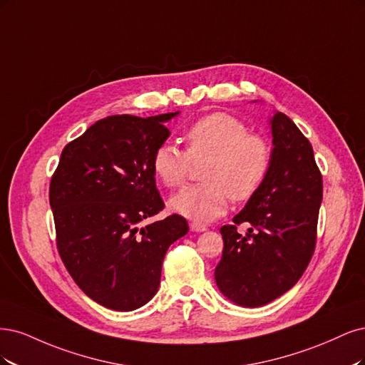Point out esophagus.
Segmentation results:
<instances>
[{
  "label": "esophagus",
  "mask_w": 365,
  "mask_h": 365,
  "mask_svg": "<svg viewBox=\"0 0 365 365\" xmlns=\"http://www.w3.org/2000/svg\"><path fill=\"white\" fill-rule=\"evenodd\" d=\"M190 229H191L192 232H205V230H206V226L200 225V222H191Z\"/></svg>",
  "instance_id": "esophagus-1"
}]
</instances>
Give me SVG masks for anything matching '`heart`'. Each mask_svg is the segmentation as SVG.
<instances>
[{
    "instance_id": "1",
    "label": "heart",
    "mask_w": 365,
    "mask_h": 365,
    "mask_svg": "<svg viewBox=\"0 0 365 365\" xmlns=\"http://www.w3.org/2000/svg\"><path fill=\"white\" fill-rule=\"evenodd\" d=\"M186 151L162 143L153 153V170L168 187L180 186L192 162H202L205 180L175 194L170 206L185 218L209 222L227 210L229 198L245 202L262 186L272 162L267 140L252 135L242 121L227 113L197 120L185 133Z\"/></svg>"
}]
</instances>
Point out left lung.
<instances>
[{
  "label": "left lung",
  "mask_w": 365,
  "mask_h": 365,
  "mask_svg": "<svg viewBox=\"0 0 365 365\" xmlns=\"http://www.w3.org/2000/svg\"><path fill=\"white\" fill-rule=\"evenodd\" d=\"M273 136L269 170L235 225L220 229L225 241L215 268L217 287L244 308L273 302L297 284L314 249L323 179L309 140L285 113L268 121ZM247 222L245 235L236 225Z\"/></svg>",
  "instance_id": "obj_1"
}]
</instances>
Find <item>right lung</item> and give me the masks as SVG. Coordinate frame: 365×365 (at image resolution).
Masks as SVG:
<instances>
[{
  "mask_svg": "<svg viewBox=\"0 0 365 365\" xmlns=\"http://www.w3.org/2000/svg\"><path fill=\"white\" fill-rule=\"evenodd\" d=\"M178 115L97 121L63 148L51 179L58 253L78 288L104 308L135 311L155 297L168 247L190 230L180 215L140 227L163 209L151 160Z\"/></svg>",
  "mask_w": 365,
  "mask_h": 365,
  "instance_id": "1",
  "label": "right lung"
}]
</instances>
